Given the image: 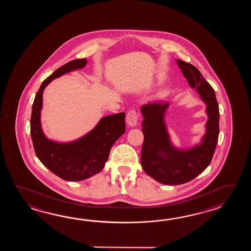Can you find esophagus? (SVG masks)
<instances>
[{"mask_svg":"<svg viewBox=\"0 0 251 251\" xmlns=\"http://www.w3.org/2000/svg\"><path fill=\"white\" fill-rule=\"evenodd\" d=\"M126 123L129 126H135L137 124V113L135 110H130L126 115Z\"/></svg>","mask_w":251,"mask_h":251,"instance_id":"esophagus-1","label":"esophagus"}]
</instances>
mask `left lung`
I'll use <instances>...</instances> for the list:
<instances>
[{
    "instance_id": "left-lung-1",
    "label": "left lung",
    "mask_w": 251,
    "mask_h": 251,
    "mask_svg": "<svg viewBox=\"0 0 251 251\" xmlns=\"http://www.w3.org/2000/svg\"><path fill=\"white\" fill-rule=\"evenodd\" d=\"M189 86L196 89L206 105L208 120L202 141L189 149L180 150L171 144L165 125L166 103H150L141 107L144 117V144L141 163L147 175L165 185H180L194 179L208 167L219 136L218 102L212 86L192 64L176 60Z\"/></svg>"
}]
</instances>
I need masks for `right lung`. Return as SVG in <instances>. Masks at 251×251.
<instances>
[{"mask_svg": "<svg viewBox=\"0 0 251 251\" xmlns=\"http://www.w3.org/2000/svg\"><path fill=\"white\" fill-rule=\"evenodd\" d=\"M86 58L73 60L54 71L44 80L33 102L30 133L39 160L48 170L67 181H80L100 172L113 144L126 132L125 113L102 118L91 132L70 143H56L47 138L40 122L43 91L55 78L83 68Z\"/></svg>", "mask_w": 251, "mask_h": 251, "instance_id": "right-lung-1", "label": "right lung"}]
</instances>
